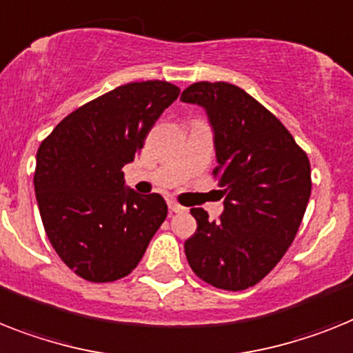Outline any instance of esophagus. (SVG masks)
Segmentation results:
<instances>
[{
  "label": "esophagus",
  "instance_id": "obj_1",
  "mask_svg": "<svg viewBox=\"0 0 353 353\" xmlns=\"http://www.w3.org/2000/svg\"><path fill=\"white\" fill-rule=\"evenodd\" d=\"M168 208H170V212H174V213H181V212H185V206H181V204H177L176 201H168Z\"/></svg>",
  "mask_w": 353,
  "mask_h": 353
}]
</instances>
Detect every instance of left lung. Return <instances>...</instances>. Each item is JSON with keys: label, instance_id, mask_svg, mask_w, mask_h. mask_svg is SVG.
Returning <instances> with one entry per match:
<instances>
[{"label": "left lung", "instance_id": "obj_1", "mask_svg": "<svg viewBox=\"0 0 353 353\" xmlns=\"http://www.w3.org/2000/svg\"><path fill=\"white\" fill-rule=\"evenodd\" d=\"M181 102L204 109L224 197L219 221L192 208L197 232L185 242L192 271L210 285L244 291L276 265L294 241L310 197V163L291 132L244 90L195 82Z\"/></svg>", "mask_w": 353, "mask_h": 353}]
</instances>
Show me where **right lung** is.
<instances>
[{
    "label": "right lung",
    "instance_id": "obj_1",
    "mask_svg": "<svg viewBox=\"0 0 353 353\" xmlns=\"http://www.w3.org/2000/svg\"><path fill=\"white\" fill-rule=\"evenodd\" d=\"M177 97L168 82L120 85L68 114L41 143L34 186L44 232L84 280L127 276L167 219L161 195L125 186L121 168Z\"/></svg>",
    "mask_w": 353,
    "mask_h": 353
}]
</instances>
